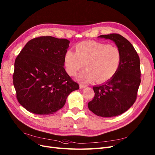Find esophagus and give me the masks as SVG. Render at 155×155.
I'll list each match as a JSON object with an SVG mask.
<instances>
[{"mask_svg":"<svg viewBox=\"0 0 155 155\" xmlns=\"http://www.w3.org/2000/svg\"><path fill=\"white\" fill-rule=\"evenodd\" d=\"M79 86H80V88H86V86H87V85H86V84H79Z\"/></svg>","mask_w":155,"mask_h":155,"instance_id":"1","label":"esophagus"}]
</instances>
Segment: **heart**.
Masks as SVG:
<instances>
[{"label":"heart","mask_w":155,"mask_h":155,"mask_svg":"<svg viewBox=\"0 0 155 155\" xmlns=\"http://www.w3.org/2000/svg\"><path fill=\"white\" fill-rule=\"evenodd\" d=\"M75 50L69 49L65 53V71L74 76L85 65L87 69L78 78L83 83L94 79L99 83L106 82L116 75L120 67L121 53L115 46L97 41H83L76 45Z\"/></svg>","instance_id":"b5f03b06"}]
</instances>
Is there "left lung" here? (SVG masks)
<instances>
[{
    "label": "left lung",
    "instance_id": "8db88e82",
    "mask_svg": "<svg viewBox=\"0 0 155 155\" xmlns=\"http://www.w3.org/2000/svg\"><path fill=\"white\" fill-rule=\"evenodd\" d=\"M99 38L115 42L121 53V63L112 79L93 87L95 96L88 106L98 116L114 117L125 113L136 101L141 81L140 59L132 45L122 35L110 34Z\"/></svg>",
    "mask_w": 155,
    "mask_h": 155
}]
</instances>
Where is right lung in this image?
<instances>
[{"label":"right lung","instance_id":"add662e5","mask_svg":"<svg viewBox=\"0 0 155 155\" xmlns=\"http://www.w3.org/2000/svg\"><path fill=\"white\" fill-rule=\"evenodd\" d=\"M69 41L41 36L29 41L18 55L13 76L17 100L28 111L51 114L79 88L64 69Z\"/></svg>","mask_w":155,"mask_h":155}]
</instances>
